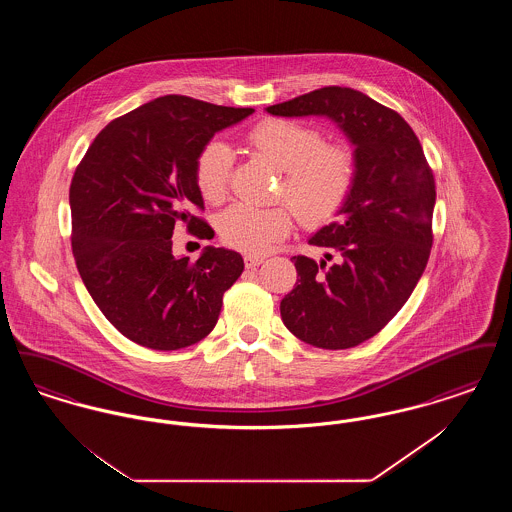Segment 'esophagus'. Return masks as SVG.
Here are the masks:
<instances>
[{"mask_svg": "<svg viewBox=\"0 0 512 512\" xmlns=\"http://www.w3.org/2000/svg\"><path fill=\"white\" fill-rule=\"evenodd\" d=\"M245 268H255L263 265V257H253V255H245Z\"/></svg>", "mask_w": 512, "mask_h": 512, "instance_id": "1", "label": "esophagus"}]
</instances>
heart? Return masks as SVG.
Masks as SVG:
<instances>
[{
	"mask_svg": "<svg viewBox=\"0 0 512 512\" xmlns=\"http://www.w3.org/2000/svg\"><path fill=\"white\" fill-rule=\"evenodd\" d=\"M245 142L284 171L280 197L292 205L305 226L336 219L357 184V159L349 147L324 144L317 128L290 119L257 122ZM232 151L220 140L199 149L194 163L197 192L209 203L220 201L232 172ZM292 230V213L278 205L270 209L234 203L219 219L220 240L249 255H263Z\"/></svg>",
	"mask_w": 512,
	"mask_h": 512,
	"instance_id": "b5f03b06",
	"label": "heart"
}]
</instances>
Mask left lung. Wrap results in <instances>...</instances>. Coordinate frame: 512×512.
I'll use <instances>...</instances> for the list:
<instances>
[{
  "mask_svg": "<svg viewBox=\"0 0 512 512\" xmlns=\"http://www.w3.org/2000/svg\"><path fill=\"white\" fill-rule=\"evenodd\" d=\"M267 111L326 115L355 144L351 199L340 220L309 240L338 251V263L293 257L297 282L280 303L295 338L322 349L355 347L399 313L426 268L434 244V172L409 122L363 92L326 86Z\"/></svg>",
  "mask_w": 512,
  "mask_h": 512,
  "instance_id": "8db88e82",
  "label": "left lung"
}]
</instances>
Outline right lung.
I'll return each mask as SVG.
<instances>
[{
    "mask_svg": "<svg viewBox=\"0 0 512 512\" xmlns=\"http://www.w3.org/2000/svg\"><path fill=\"white\" fill-rule=\"evenodd\" d=\"M188 96H163L109 122L74 171L71 244L86 290L105 318L142 347L174 351L211 334L222 295L244 272L240 253L207 247L190 261L172 255L184 222L211 240L197 217L194 163L215 132L251 115Z\"/></svg>",
    "mask_w": 512,
    "mask_h": 512,
    "instance_id": "add662e5",
    "label": "right lung"
}]
</instances>
